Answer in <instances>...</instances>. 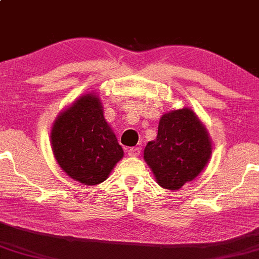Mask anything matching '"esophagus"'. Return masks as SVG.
<instances>
[{
    "mask_svg": "<svg viewBox=\"0 0 259 259\" xmlns=\"http://www.w3.org/2000/svg\"><path fill=\"white\" fill-rule=\"evenodd\" d=\"M141 153V148H137V146H135V148H130L128 150V154L130 157H138Z\"/></svg>",
    "mask_w": 259,
    "mask_h": 259,
    "instance_id": "34e87169",
    "label": "esophagus"
}]
</instances>
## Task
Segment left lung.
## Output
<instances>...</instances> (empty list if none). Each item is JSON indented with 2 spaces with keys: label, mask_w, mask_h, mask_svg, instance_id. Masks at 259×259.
Instances as JSON below:
<instances>
[{
  "label": "left lung",
  "mask_w": 259,
  "mask_h": 259,
  "mask_svg": "<svg viewBox=\"0 0 259 259\" xmlns=\"http://www.w3.org/2000/svg\"><path fill=\"white\" fill-rule=\"evenodd\" d=\"M210 154L206 128L194 111L184 108L161 116L157 138L145 146L144 159L161 187L179 190L198 177Z\"/></svg>",
  "instance_id": "left-lung-1"
}]
</instances>
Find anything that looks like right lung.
<instances>
[{
	"instance_id": "1",
	"label": "right lung",
	"mask_w": 259,
	"mask_h": 259,
	"mask_svg": "<svg viewBox=\"0 0 259 259\" xmlns=\"http://www.w3.org/2000/svg\"><path fill=\"white\" fill-rule=\"evenodd\" d=\"M51 145L59 166L84 185L105 181L123 157V150L108 125L101 102L93 94L81 96L56 119Z\"/></svg>"
}]
</instances>
